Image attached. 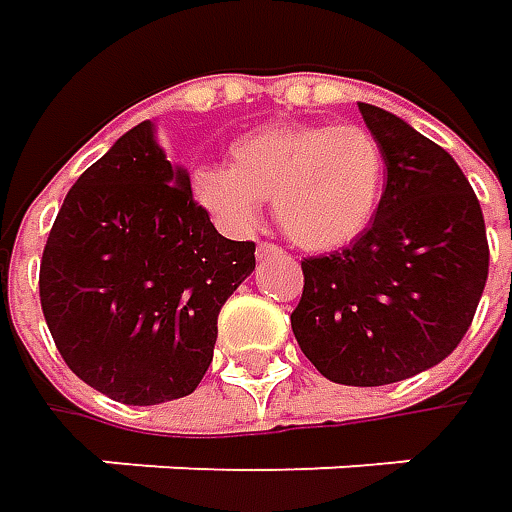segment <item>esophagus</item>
<instances>
[{
    "label": "esophagus",
    "instance_id": "obj_1",
    "mask_svg": "<svg viewBox=\"0 0 512 512\" xmlns=\"http://www.w3.org/2000/svg\"><path fill=\"white\" fill-rule=\"evenodd\" d=\"M256 256L259 259H270V256H282V247H276V245H259L256 247Z\"/></svg>",
    "mask_w": 512,
    "mask_h": 512
}]
</instances>
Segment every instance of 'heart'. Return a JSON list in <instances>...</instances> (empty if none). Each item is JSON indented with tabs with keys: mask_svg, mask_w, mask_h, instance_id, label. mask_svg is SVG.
Segmentation results:
<instances>
[{
	"mask_svg": "<svg viewBox=\"0 0 512 512\" xmlns=\"http://www.w3.org/2000/svg\"><path fill=\"white\" fill-rule=\"evenodd\" d=\"M196 205L230 230L247 233L262 202L305 250H336L373 222L384 193V153L359 125L276 122L247 130L230 145V165L190 173Z\"/></svg>",
	"mask_w": 512,
	"mask_h": 512,
	"instance_id": "heart-1",
	"label": "heart"
}]
</instances>
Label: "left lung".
<instances>
[{"mask_svg":"<svg viewBox=\"0 0 512 512\" xmlns=\"http://www.w3.org/2000/svg\"><path fill=\"white\" fill-rule=\"evenodd\" d=\"M387 187L350 247L302 262L290 325L336 384L379 387L444 362L473 322L487 282V233L456 159L390 110L359 102Z\"/></svg>","mask_w":512,"mask_h":512,"instance_id":"8db88e82","label":"left lung"}]
</instances>
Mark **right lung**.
Returning <instances> with one entry per match:
<instances>
[{"instance_id": "add662e5", "label": "right lung", "mask_w": 512, "mask_h": 512, "mask_svg": "<svg viewBox=\"0 0 512 512\" xmlns=\"http://www.w3.org/2000/svg\"><path fill=\"white\" fill-rule=\"evenodd\" d=\"M225 239L139 122L70 187L39 267L50 336L70 370L122 404L190 396L213 362L219 310L256 267Z\"/></svg>"}]
</instances>
